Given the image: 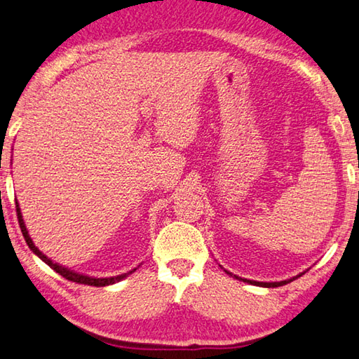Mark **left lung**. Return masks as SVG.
Returning a JSON list of instances; mask_svg holds the SVG:
<instances>
[{
	"instance_id": "1",
	"label": "left lung",
	"mask_w": 359,
	"mask_h": 359,
	"mask_svg": "<svg viewBox=\"0 0 359 359\" xmlns=\"http://www.w3.org/2000/svg\"><path fill=\"white\" fill-rule=\"evenodd\" d=\"M227 275H231V276H233L236 279H240V281H243V283H248V284H252V285H259V287H279V285H284V284H289V283H292L293 279H297V278H299L302 275H298V276H295V278H290V279H285V281H279V283H259V281H251V279H243V278H238V276H236V275H232L231 271H227V270H224Z\"/></svg>"
}]
</instances>
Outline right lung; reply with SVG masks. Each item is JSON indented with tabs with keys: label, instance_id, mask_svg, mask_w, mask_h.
I'll return each mask as SVG.
<instances>
[{
	"label": "right lung",
	"instance_id": "obj_1",
	"mask_svg": "<svg viewBox=\"0 0 359 359\" xmlns=\"http://www.w3.org/2000/svg\"><path fill=\"white\" fill-rule=\"evenodd\" d=\"M15 207H17V218H18V224H20V229H22V233L25 237V242L26 245L29 246V250L36 254L37 257H41L45 264H47L50 269H53L56 273H60V275L62 278L69 279V281L72 283H78V284H86V285H95V287H105V285H111V284H116L122 281L123 278H127L128 275H132L133 271H136V269H133L132 271H127V273H122V275L119 276H111V278H93V276H86V275H80V273H76L74 270L70 269H66V266H62L60 264L53 262V260L48 259L45 254L39 250V248L32 243V240L29 237L28 231H26V226L23 223V217H22V212H20V207H18V202H15Z\"/></svg>",
	"mask_w": 359,
	"mask_h": 359
}]
</instances>
